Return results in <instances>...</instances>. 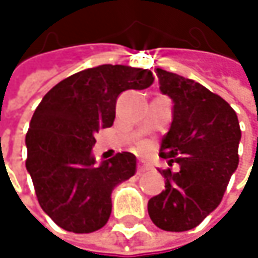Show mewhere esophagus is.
I'll return each mask as SVG.
<instances>
[{"label": "esophagus", "instance_id": "obj_1", "mask_svg": "<svg viewBox=\"0 0 258 258\" xmlns=\"http://www.w3.org/2000/svg\"><path fill=\"white\" fill-rule=\"evenodd\" d=\"M151 169V166L149 164H146V163H143V161H139L137 163V173L140 175V173H145L146 170H149Z\"/></svg>", "mask_w": 258, "mask_h": 258}]
</instances>
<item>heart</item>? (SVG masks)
Masks as SVG:
<instances>
[{
  "instance_id": "b5f03b06",
  "label": "heart",
  "mask_w": 258,
  "mask_h": 258,
  "mask_svg": "<svg viewBox=\"0 0 258 258\" xmlns=\"http://www.w3.org/2000/svg\"><path fill=\"white\" fill-rule=\"evenodd\" d=\"M140 149H145V145H142V146H140Z\"/></svg>"
}]
</instances>
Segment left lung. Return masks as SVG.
<instances>
[{
    "label": "left lung",
    "mask_w": 258,
    "mask_h": 258,
    "mask_svg": "<svg viewBox=\"0 0 258 258\" xmlns=\"http://www.w3.org/2000/svg\"><path fill=\"white\" fill-rule=\"evenodd\" d=\"M155 73L175 103L160 155L178 163L179 172L160 170L166 189L148 202V212L161 230L186 232L221 203L239 164L240 127L232 106L203 85L161 69Z\"/></svg>",
    "instance_id": "left-lung-1"
}]
</instances>
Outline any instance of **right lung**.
Listing matches in <instances>:
<instances>
[{"label": "right lung", "instance_id": "1", "mask_svg": "<svg viewBox=\"0 0 258 258\" xmlns=\"http://www.w3.org/2000/svg\"><path fill=\"white\" fill-rule=\"evenodd\" d=\"M152 83L149 70L104 64L61 80L37 106L26 170L41 209L61 229L92 233L109 221L112 189L136 173V157L121 152L95 166L94 134L113 125L121 92Z\"/></svg>", "mask_w": 258, "mask_h": 258}]
</instances>
